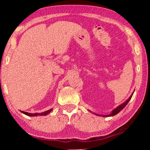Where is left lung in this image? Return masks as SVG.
Returning <instances> with one entry per match:
<instances>
[{"label": "left lung", "mask_w": 150, "mask_h": 150, "mask_svg": "<svg viewBox=\"0 0 150 150\" xmlns=\"http://www.w3.org/2000/svg\"><path fill=\"white\" fill-rule=\"evenodd\" d=\"M132 95H133V93H132V95L130 96V97L127 100L126 102H124V103L122 104H120V105L118 106L116 108H115V109H114L113 110H112V112H111V113H110V114L108 115H100V116H103V117H110V116H114V115H115L117 114L118 112H120L121 111V110H122L123 109V108H124L125 107V106H126L127 105V104L128 103L129 101H130V99H131V98H132ZM89 111H90V110H89ZM90 112H91V111H90ZM96 115H99V116H100V115H98V114H96Z\"/></svg>", "instance_id": "left-lung-1"}]
</instances>
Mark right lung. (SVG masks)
<instances>
[{
  "mask_svg": "<svg viewBox=\"0 0 150 150\" xmlns=\"http://www.w3.org/2000/svg\"><path fill=\"white\" fill-rule=\"evenodd\" d=\"M52 111V109H50L48 110H47V111H45V112H41V113H38V112H36V113H29V112H24V111H21L22 113L28 116H44V115H48V113H50V112Z\"/></svg>",
  "mask_w": 150,
  "mask_h": 150,
  "instance_id": "add662e5",
  "label": "right lung"
}]
</instances>
